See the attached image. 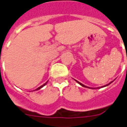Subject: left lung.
Returning <instances> with one entry per match:
<instances>
[{
	"label": "left lung",
	"instance_id": "obj_1",
	"mask_svg": "<svg viewBox=\"0 0 127 127\" xmlns=\"http://www.w3.org/2000/svg\"><path fill=\"white\" fill-rule=\"evenodd\" d=\"M75 81H76V82H77L80 85H81V86H82V87H84V88H90V87H88V86H85V85L82 84V83H80V82L77 81V80H75ZM112 82H113V81H112V82H111L110 83H109L108 84H106V85H105V86H101V87H98V88H97V89H98V88H103V87H105V86H108V85H109V84H110L111 83H112Z\"/></svg>",
	"mask_w": 127,
	"mask_h": 127
}]
</instances>
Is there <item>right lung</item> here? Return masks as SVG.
I'll use <instances>...</instances> for the list:
<instances>
[{
    "mask_svg": "<svg viewBox=\"0 0 127 127\" xmlns=\"http://www.w3.org/2000/svg\"><path fill=\"white\" fill-rule=\"evenodd\" d=\"M47 82H48V81H47ZM47 82H45V83L44 84H43V85H42V86H40V87H39V88H37V89H36V90H40V89H41V88H42L43 87V86H45V85H46V84L47 83Z\"/></svg>",
    "mask_w": 127,
    "mask_h": 127,
    "instance_id": "obj_1",
    "label": "right lung"
}]
</instances>
